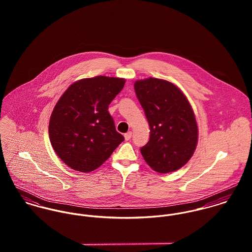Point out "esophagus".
Here are the masks:
<instances>
[{"label":"esophagus","instance_id":"obj_1","mask_svg":"<svg viewBox=\"0 0 252 252\" xmlns=\"http://www.w3.org/2000/svg\"><path fill=\"white\" fill-rule=\"evenodd\" d=\"M131 137H132V132H127L125 135H124V138H125V140L126 141H129L130 139H131Z\"/></svg>","mask_w":252,"mask_h":252}]
</instances>
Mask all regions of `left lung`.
I'll list each match as a JSON object with an SVG mask.
<instances>
[{"label":"left lung","instance_id":"1","mask_svg":"<svg viewBox=\"0 0 252 252\" xmlns=\"http://www.w3.org/2000/svg\"><path fill=\"white\" fill-rule=\"evenodd\" d=\"M136 95L150 128L148 143L141 148L155 172L167 174L183 167L198 143V126L186 96L174 83L155 77L137 80Z\"/></svg>","mask_w":252,"mask_h":252}]
</instances>
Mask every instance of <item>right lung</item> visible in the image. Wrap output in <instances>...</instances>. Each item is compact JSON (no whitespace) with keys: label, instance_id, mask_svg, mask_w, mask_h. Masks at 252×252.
<instances>
[{"label":"right lung","instance_id":"1","mask_svg":"<svg viewBox=\"0 0 252 252\" xmlns=\"http://www.w3.org/2000/svg\"><path fill=\"white\" fill-rule=\"evenodd\" d=\"M125 81L105 75L77 80L55 105L49 140L58 157L72 170L89 173L98 169L124 141L108 109Z\"/></svg>","mask_w":252,"mask_h":252}]
</instances>
